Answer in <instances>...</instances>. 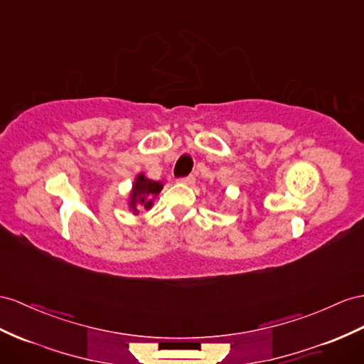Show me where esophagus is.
<instances>
[{"label": "esophagus", "instance_id": "esophagus-1", "mask_svg": "<svg viewBox=\"0 0 364 364\" xmlns=\"http://www.w3.org/2000/svg\"><path fill=\"white\" fill-rule=\"evenodd\" d=\"M180 183H183V184H193L195 183V176L193 175H188V176H183V178H180L178 180Z\"/></svg>", "mask_w": 364, "mask_h": 364}]
</instances>
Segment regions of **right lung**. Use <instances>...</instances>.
I'll list each match as a JSON object with an SVG mask.
<instances>
[{"mask_svg":"<svg viewBox=\"0 0 364 364\" xmlns=\"http://www.w3.org/2000/svg\"><path fill=\"white\" fill-rule=\"evenodd\" d=\"M163 184L149 180L144 173H139L134 184L132 192L129 195V208L134 213H138L141 209L149 210L154 206V198L161 192Z\"/></svg>","mask_w":364,"mask_h":364,"instance_id":"add662e5","label":"right lung"}]
</instances>
